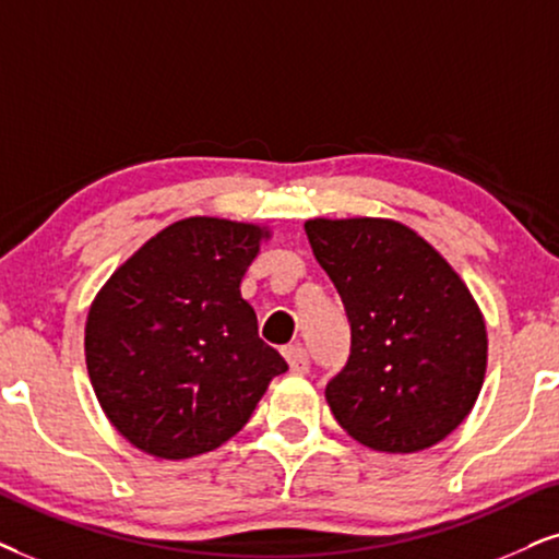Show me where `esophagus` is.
Returning <instances> with one entry per match:
<instances>
[{
    "label": "esophagus",
    "mask_w": 559,
    "mask_h": 559,
    "mask_svg": "<svg viewBox=\"0 0 559 559\" xmlns=\"http://www.w3.org/2000/svg\"><path fill=\"white\" fill-rule=\"evenodd\" d=\"M284 358H286L288 369H292L294 373H307L309 371V353H307V348H304V345H299V343L286 345Z\"/></svg>",
    "instance_id": "1"
}]
</instances>
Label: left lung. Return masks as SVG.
<instances>
[{
	"mask_svg": "<svg viewBox=\"0 0 559 559\" xmlns=\"http://www.w3.org/2000/svg\"><path fill=\"white\" fill-rule=\"evenodd\" d=\"M304 229L350 322L348 364L324 390L335 420L384 454L443 441L485 381L487 332L467 284L392 218H309Z\"/></svg>",
	"mask_w": 559,
	"mask_h": 559,
	"instance_id": "8db88e82",
	"label": "left lung"
}]
</instances>
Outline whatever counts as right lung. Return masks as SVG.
<instances>
[{
    "label": "right lung",
    "mask_w": 559,
    "mask_h": 559,
    "mask_svg": "<svg viewBox=\"0 0 559 559\" xmlns=\"http://www.w3.org/2000/svg\"><path fill=\"white\" fill-rule=\"evenodd\" d=\"M267 237L258 224L182 218L139 247L92 301V390L144 454L190 459L218 449L250 420L271 379L288 371L239 294Z\"/></svg>",
    "instance_id": "1"
}]
</instances>
